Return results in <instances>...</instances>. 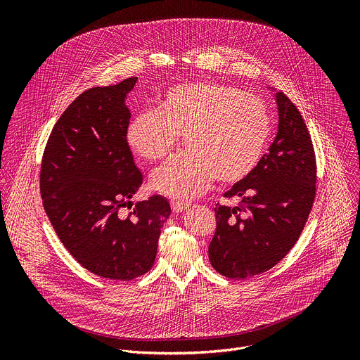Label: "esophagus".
<instances>
[{
    "label": "esophagus",
    "instance_id": "esophagus-1",
    "mask_svg": "<svg viewBox=\"0 0 360 360\" xmlns=\"http://www.w3.org/2000/svg\"><path fill=\"white\" fill-rule=\"evenodd\" d=\"M188 207H189L188 203H182V202H171V208H172V211H174V212H176V214H179V212L185 211Z\"/></svg>",
    "mask_w": 360,
    "mask_h": 360
}]
</instances>
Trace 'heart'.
<instances>
[{
	"label": "heart",
	"mask_w": 360,
	"mask_h": 360,
	"mask_svg": "<svg viewBox=\"0 0 360 360\" xmlns=\"http://www.w3.org/2000/svg\"><path fill=\"white\" fill-rule=\"evenodd\" d=\"M182 135L188 152L150 176L153 191L179 200L203 193L215 179L225 185L245 179L264 155L271 117L261 98L238 86L189 82L164 92L155 111L136 114L125 134L146 162L165 160Z\"/></svg>",
	"instance_id": "heart-1"
}]
</instances>
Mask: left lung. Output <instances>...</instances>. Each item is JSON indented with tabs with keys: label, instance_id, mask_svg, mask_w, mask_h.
Returning a JSON list of instances; mask_svg holds the SVG:
<instances>
[{
	"label": "left lung",
	"instance_id": "1",
	"mask_svg": "<svg viewBox=\"0 0 360 360\" xmlns=\"http://www.w3.org/2000/svg\"><path fill=\"white\" fill-rule=\"evenodd\" d=\"M279 127L269 152L256 168L224 193L238 207L217 203V229L210 262L231 279L261 275L299 239L316 193V157L312 138L293 102L276 94Z\"/></svg>",
	"mask_w": 360,
	"mask_h": 360
}]
</instances>
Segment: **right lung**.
Returning <instances> with one entry per match:
<instances>
[{
    "label": "right lung",
    "instance_id": "obj_1",
    "mask_svg": "<svg viewBox=\"0 0 360 360\" xmlns=\"http://www.w3.org/2000/svg\"><path fill=\"white\" fill-rule=\"evenodd\" d=\"M135 82L127 78L75 98L51 131L39 174L44 210L63 245L86 271L114 281L152 268L171 215L160 195L122 212L143 181L125 136V98Z\"/></svg>",
    "mask_w": 360,
    "mask_h": 360
}]
</instances>
